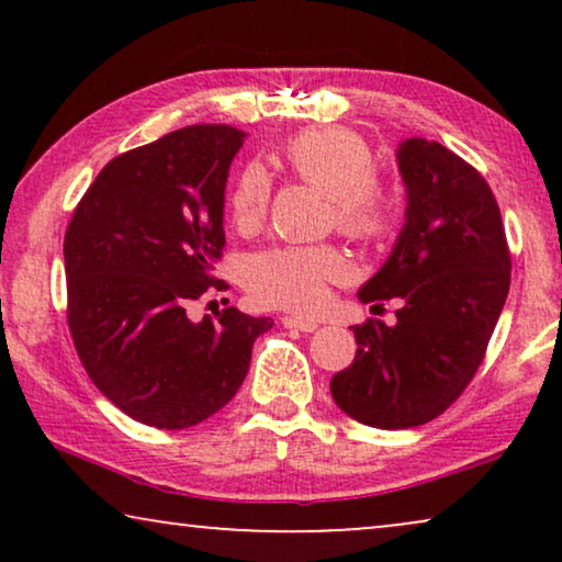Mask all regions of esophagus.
Listing matches in <instances>:
<instances>
[{
	"label": "esophagus",
	"mask_w": 562,
	"mask_h": 562,
	"mask_svg": "<svg viewBox=\"0 0 562 562\" xmlns=\"http://www.w3.org/2000/svg\"><path fill=\"white\" fill-rule=\"evenodd\" d=\"M283 327L289 329H302V333H314L319 325L314 319H306V317H296V314H289V317H283Z\"/></svg>",
	"instance_id": "esophagus-1"
}]
</instances>
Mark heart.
Instances as JSON below:
<instances>
[{
	"instance_id": "heart-1",
	"label": "heart",
	"mask_w": 562,
	"mask_h": 562,
	"mask_svg": "<svg viewBox=\"0 0 562 562\" xmlns=\"http://www.w3.org/2000/svg\"><path fill=\"white\" fill-rule=\"evenodd\" d=\"M299 179L329 196V222L356 243H381L396 220L394 194L375 179L373 150L348 127H310L281 150ZM271 183L260 166L243 168L229 191V220L240 233L263 225ZM348 263L333 245H289L256 252L245 266V286L260 304L310 312L325 302L327 283L340 281Z\"/></svg>"
}]
</instances>
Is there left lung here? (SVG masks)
I'll use <instances>...</instances> for the list:
<instances>
[{"mask_svg": "<svg viewBox=\"0 0 562 562\" xmlns=\"http://www.w3.org/2000/svg\"><path fill=\"white\" fill-rule=\"evenodd\" d=\"M406 222L381 271L358 291L363 304L402 299L396 325L352 327L356 360L329 381L348 417L379 429L425 425L479 371L504 310L512 256L502 212L471 164L425 137L396 150Z\"/></svg>", "mask_w": 562, "mask_h": 562, "instance_id": "1", "label": "left lung"}]
</instances>
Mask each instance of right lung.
<instances>
[{
	"label": "right lung",
	"instance_id": "1",
	"mask_svg": "<svg viewBox=\"0 0 562 562\" xmlns=\"http://www.w3.org/2000/svg\"><path fill=\"white\" fill-rule=\"evenodd\" d=\"M243 130L191 125L112 158L68 222V327L94 386L158 429L210 419L243 386L271 317L187 310L225 289V183Z\"/></svg>",
	"mask_w": 562,
	"mask_h": 562
}]
</instances>
